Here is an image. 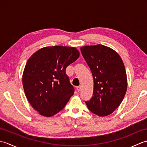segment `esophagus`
Returning <instances> with one entry per match:
<instances>
[{"label":"esophagus","instance_id":"obj_1","mask_svg":"<svg viewBox=\"0 0 147 147\" xmlns=\"http://www.w3.org/2000/svg\"><path fill=\"white\" fill-rule=\"evenodd\" d=\"M76 90H77V91L78 92H80L81 91V90H82V86H81V85H80V86H77L76 87Z\"/></svg>","mask_w":147,"mask_h":147}]
</instances>
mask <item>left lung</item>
<instances>
[{
  "label": "left lung",
  "instance_id": "left-lung-1",
  "mask_svg": "<svg viewBox=\"0 0 147 147\" xmlns=\"http://www.w3.org/2000/svg\"><path fill=\"white\" fill-rule=\"evenodd\" d=\"M92 73V97L85 104L99 116L112 114L123 101L127 90L126 73L123 62L114 50L102 45L80 49Z\"/></svg>",
  "mask_w": 147,
  "mask_h": 147
}]
</instances>
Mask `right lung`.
<instances>
[{"label": "right lung", "mask_w": 147, "mask_h": 147, "mask_svg": "<svg viewBox=\"0 0 147 147\" xmlns=\"http://www.w3.org/2000/svg\"><path fill=\"white\" fill-rule=\"evenodd\" d=\"M79 56L74 47L54 46L40 49L28 60L23 74L24 91L40 115L51 117L58 113L74 94L65 69Z\"/></svg>", "instance_id": "obj_1"}]
</instances>
